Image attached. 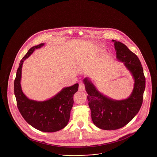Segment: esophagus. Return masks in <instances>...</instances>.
I'll return each mask as SVG.
<instances>
[{
	"label": "esophagus",
	"instance_id": "1",
	"mask_svg": "<svg viewBox=\"0 0 157 157\" xmlns=\"http://www.w3.org/2000/svg\"><path fill=\"white\" fill-rule=\"evenodd\" d=\"M79 90H81V91H84V90H85V85H84V83H83L82 82L79 83Z\"/></svg>",
	"mask_w": 157,
	"mask_h": 157
}]
</instances>
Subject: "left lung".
Returning <instances> with one entry per match:
<instances>
[{
	"label": "left lung",
	"mask_w": 157,
	"mask_h": 157,
	"mask_svg": "<svg viewBox=\"0 0 157 157\" xmlns=\"http://www.w3.org/2000/svg\"><path fill=\"white\" fill-rule=\"evenodd\" d=\"M117 51V59L124 62L134 79V87L131 95L125 99L114 100L100 93L89 78L83 81L88 95L91 117L98 128L115 130L124 127L140 111L145 88V78L141 63L137 56L126 45L112 40Z\"/></svg>",
	"instance_id": "obj_1"
}]
</instances>
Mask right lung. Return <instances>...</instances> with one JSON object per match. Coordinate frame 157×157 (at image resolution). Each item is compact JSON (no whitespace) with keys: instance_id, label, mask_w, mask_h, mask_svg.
<instances>
[{"instance_id":"1","label":"right lung","mask_w":157,"mask_h":157,"mask_svg":"<svg viewBox=\"0 0 157 157\" xmlns=\"http://www.w3.org/2000/svg\"><path fill=\"white\" fill-rule=\"evenodd\" d=\"M44 45L40 44L32 47L21 60L14 81V93L18 109L25 120L37 130L53 132L67 125L74 105L73 97L78 90L79 84L63 88L55 97L45 101L31 100L26 97L21 85L23 63L35 49Z\"/></svg>"}]
</instances>
